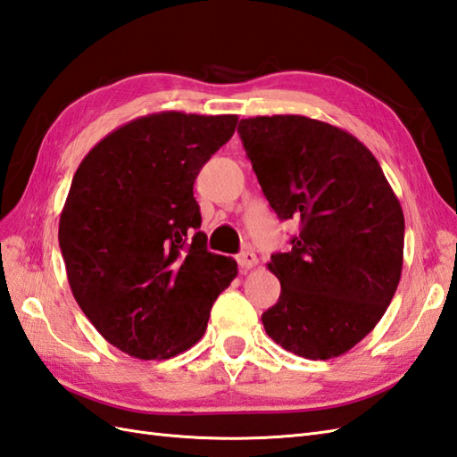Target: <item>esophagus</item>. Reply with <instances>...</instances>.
<instances>
[{
    "instance_id": "esophagus-1",
    "label": "esophagus",
    "mask_w": 457,
    "mask_h": 457,
    "mask_svg": "<svg viewBox=\"0 0 457 457\" xmlns=\"http://www.w3.org/2000/svg\"><path fill=\"white\" fill-rule=\"evenodd\" d=\"M237 264L241 267V270H249L254 267V264H257V254H254L253 251H241L237 254Z\"/></svg>"
}]
</instances>
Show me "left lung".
Returning <instances> with one entry per match:
<instances>
[{
    "label": "left lung",
    "instance_id": "1",
    "mask_svg": "<svg viewBox=\"0 0 457 457\" xmlns=\"http://www.w3.org/2000/svg\"><path fill=\"white\" fill-rule=\"evenodd\" d=\"M253 171L280 220L300 221L269 270L280 298L264 331L290 353L328 360L372 331L394 300L405 218L368 147L337 126L300 114L241 119Z\"/></svg>",
    "mask_w": 457,
    "mask_h": 457
}]
</instances>
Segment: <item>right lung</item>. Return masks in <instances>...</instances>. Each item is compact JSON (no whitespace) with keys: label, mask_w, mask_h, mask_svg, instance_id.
Segmentation results:
<instances>
[{"label":"right lung","mask_w":457,"mask_h":457,"mask_svg":"<svg viewBox=\"0 0 457 457\" xmlns=\"http://www.w3.org/2000/svg\"><path fill=\"white\" fill-rule=\"evenodd\" d=\"M236 114L140 116L93 147L60 216L73 298L107 341L140 360L185 353L204 335L237 262L210 253L193 193L236 132Z\"/></svg>","instance_id":"add662e5"}]
</instances>
